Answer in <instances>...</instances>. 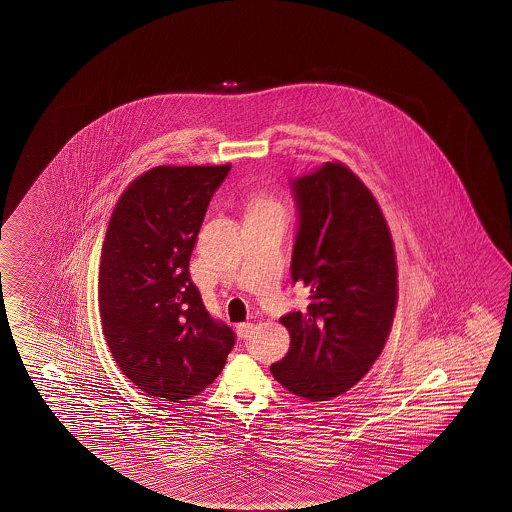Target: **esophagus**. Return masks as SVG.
I'll list each match as a JSON object with an SVG mask.
<instances>
[{"label":"esophagus","mask_w":512,"mask_h":512,"mask_svg":"<svg viewBox=\"0 0 512 512\" xmlns=\"http://www.w3.org/2000/svg\"><path fill=\"white\" fill-rule=\"evenodd\" d=\"M235 330H237V336L241 337V339H248V337L252 336L253 323H239Z\"/></svg>","instance_id":"esophagus-1"}]
</instances>
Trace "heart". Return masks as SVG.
I'll use <instances>...</instances> for the list:
<instances>
[{
    "mask_svg": "<svg viewBox=\"0 0 512 512\" xmlns=\"http://www.w3.org/2000/svg\"><path fill=\"white\" fill-rule=\"evenodd\" d=\"M252 212H280V214H284L282 205L275 202V200H271V198H259L257 202L253 203Z\"/></svg>",
    "mask_w": 512,
    "mask_h": 512,
    "instance_id": "b5f03b06",
    "label": "heart"
}]
</instances>
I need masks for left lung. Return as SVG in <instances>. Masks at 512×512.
<instances>
[{"mask_svg": "<svg viewBox=\"0 0 512 512\" xmlns=\"http://www.w3.org/2000/svg\"><path fill=\"white\" fill-rule=\"evenodd\" d=\"M291 189V275L309 305L280 318L291 348L271 373L291 393L327 402L352 389L384 350L398 298L393 239L373 194L339 162L294 178Z\"/></svg>", "mask_w": 512, "mask_h": 512, "instance_id": "1", "label": "left lung"}]
</instances>
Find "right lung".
Wrapping results in <instances>:
<instances>
[{"label":"right lung","mask_w":512,"mask_h":512,"mask_svg":"<svg viewBox=\"0 0 512 512\" xmlns=\"http://www.w3.org/2000/svg\"><path fill=\"white\" fill-rule=\"evenodd\" d=\"M225 166H159L112 212L100 264L103 334L119 369L150 396L180 403L225 368L232 328L212 318L189 260Z\"/></svg>","instance_id":"add662e5"}]
</instances>
